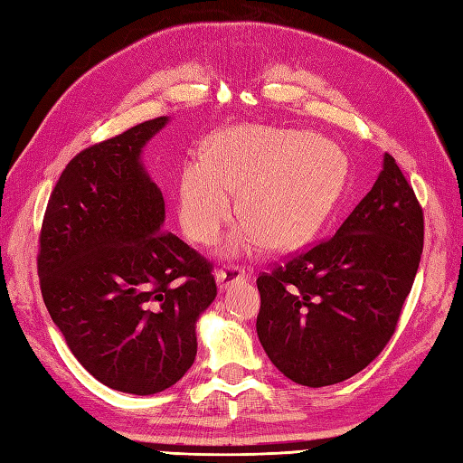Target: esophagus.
Wrapping results in <instances>:
<instances>
[{
  "label": "esophagus",
  "mask_w": 463,
  "mask_h": 463,
  "mask_svg": "<svg viewBox=\"0 0 463 463\" xmlns=\"http://www.w3.org/2000/svg\"><path fill=\"white\" fill-rule=\"evenodd\" d=\"M249 277H250L249 270H244L241 267H226V269L216 270V284H219V290L224 292L229 290L232 284L244 282Z\"/></svg>",
  "instance_id": "34e87169"
}]
</instances>
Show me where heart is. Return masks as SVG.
<instances>
[{
  "mask_svg": "<svg viewBox=\"0 0 463 463\" xmlns=\"http://www.w3.org/2000/svg\"><path fill=\"white\" fill-rule=\"evenodd\" d=\"M209 159L181 171L176 204L186 237L209 244L237 213L247 214L222 244L224 257L297 249L318 232L346 175L336 145L274 127H234L213 137Z\"/></svg>",
  "mask_w": 463,
  "mask_h": 463,
  "instance_id": "1",
  "label": "heart"
}]
</instances>
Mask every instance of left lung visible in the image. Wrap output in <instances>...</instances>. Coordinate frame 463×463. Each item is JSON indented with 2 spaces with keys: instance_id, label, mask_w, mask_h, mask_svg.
<instances>
[{
  "instance_id": "left-lung-1",
  "label": "left lung",
  "mask_w": 463,
  "mask_h": 463,
  "mask_svg": "<svg viewBox=\"0 0 463 463\" xmlns=\"http://www.w3.org/2000/svg\"><path fill=\"white\" fill-rule=\"evenodd\" d=\"M424 249V213L394 156L332 239L257 280V332L284 376L332 386L364 370L396 330Z\"/></svg>"
}]
</instances>
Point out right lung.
Instances as JSON below:
<instances>
[{
  "mask_svg": "<svg viewBox=\"0 0 463 463\" xmlns=\"http://www.w3.org/2000/svg\"><path fill=\"white\" fill-rule=\"evenodd\" d=\"M156 117L73 156L49 196L37 272L77 362L105 386L149 396L193 366L211 307V262L163 231L165 201L141 161Z\"/></svg>",
  "mask_w": 463,
  "mask_h": 463,
  "instance_id": "right-lung-1",
  "label": "right lung"
}]
</instances>
